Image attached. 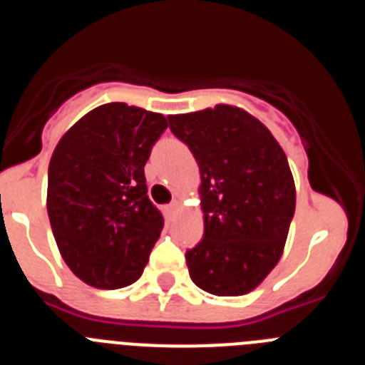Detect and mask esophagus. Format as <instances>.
Wrapping results in <instances>:
<instances>
[{
    "mask_svg": "<svg viewBox=\"0 0 365 365\" xmlns=\"http://www.w3.org/2000/svg\"><path fill=\"white\" fill-rule=\"evenodd\" d=\"M168 210H170V214L172 215H177L180 210H182V205H180V201H173L172 205L168 206Z\"/></svg>",
    "mask_w": 365,
    "mask_h": 365,
    "instance_id": "34e87169",
    "label": "esophagus"
}]
</instances>
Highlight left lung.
<instances>
[{
  "mask_svg": "<svg viewBox=\"0 0 365 365\" xmlns=\"http://www.w3.org/2000/svg\"><path fill=\"white\" fill-rule=\"evenodd\" d=\"M201 172L205 235L186 252L190 278L215 296L254 291L278 265L296 208L285 151L245 109L217 104L170 115Z\"/></svg>",
  "mask_w": 365,
  "mask_h": 365,
  "instance_id": "obj_1",
  "label": "left lung"
}]
</instances>
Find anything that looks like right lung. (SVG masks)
Returning <instances> with one entry per match:
<instances>
[{
    "mask_svg": "<svg viewBox=\"0 0 365 365\" xmlns=\"http://www.w3.org/2000/svg\"><path fill=\"white\" fill-rule=\"evenodd\" d=\"M166 128L160 113L111 102L83 115L54 148L47 214L63 261L87 285L111 291L140 278L164 227L144 166Z\"/></svg>",
    "mask_w": 365,
    "mask_h": 365,
    "instance_id": "add662e5",
    "label": "right lung"
}]
</instances>
